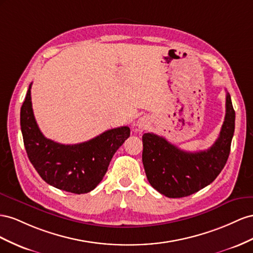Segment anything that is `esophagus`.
<instances>
[{
  "instance_id": "obj_1",
  "label": "esophagus",
  "mask_w": 253,
  "mask_h": 253,
  "mask_svg": "<svg viewBox=\"0 0 253 253\" xmlns=\"http://www.w3.org/2000/svg\"><path fill=\"white\" fill-rule=\"evenodd\" d=\"M149 124H150L149 119L146 118V117H143V118L139 119V121H138V127H139V129H145Z\"/></svg>"
}]
</instances>
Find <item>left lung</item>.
I'll use <instances>...</instances> for the list:
<instances>
[{
    "label": "left lung",
    "mask_w": 253,
    "mask_h": 253,
    "mask_svg": "<svg viewBox=\"0 0 253 253\" xmlns=\"http://www.w3.org/2000/svg\"><path fill=\"white\" fill-rule=\"evenodd\" d=\"M234 127L235 111L227 93L226 117L218 139L207 150L184 151L162 136L144 133L142 160L150 185L164 196L180 198L212 183L227 163Z\"/></svg>",
    "instance_id": "obj_1"
}]
</instances>
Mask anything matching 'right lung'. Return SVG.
Instances as JSON below:
<instances>
[{
	"label": "right lung",
	"mask_w": 253,
	"mask_h": 253,
	"mask_svg": "<svg viewBox=\"0 0 253 253\" xmlns=\"http://www.w3.org/2000/svg\"><path fill=\"white\" fill-rule=\"evenodd\" d=\"M31 89L21 107V131L26 153L35 169L46 183L74 194L94 190L102 181L111 159L130 135L123 126L109 129L89 141L64 145L46 139L35 120Z\"/></svg>",
	"instance_id": "obj_1"
}]
</instances>
